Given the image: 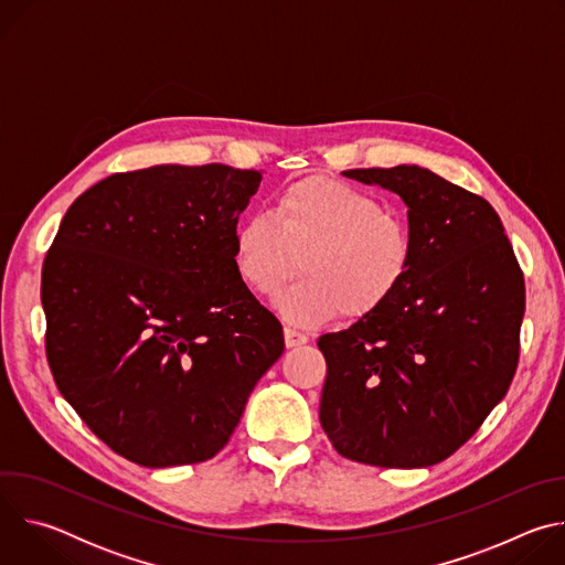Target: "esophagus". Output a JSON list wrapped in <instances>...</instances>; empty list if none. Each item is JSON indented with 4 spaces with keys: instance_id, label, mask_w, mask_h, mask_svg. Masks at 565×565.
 I'll return each instance as SVG.
<instances>
[{
    "instance_id": "obj_1",
    "label": "esophagus",
    "mask_w": 565,
    "mask_h": 565,
    "mask_svg": "<svg viewBox=\"0 0 565 565\" xmlns=\"http://www.w3.org/2000/svg\"><path fill=\"white\" fill-rule=\"evenodd\" d=\"M284 340H286V347H288V349H295V347L306 344V342H308V335L301 333V331H297V329L286 327V329H284Z\"/></svg>"
}]
</instances>
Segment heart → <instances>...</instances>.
Wrapping results in <instances>:
<instances>
[{"label":"heart","instance_id":"b5f03b06","mask_svg":"<svg viewBox=\"0 0 565 565\" xmlns=\"http://www.w3.org/2000/svg\"><path fill=\"white\" fill-rule=\"evenodd\" d=\"M414 253L405 216L373 192L329 177L290 183L275 196L273 214L238 221L232 241L234 270L257 295L284 286L299 262L301 279L275 301L299 327L377 310L409 277Z\"/></svg>","mask_w":565,"mask_h":565}]
</instances>
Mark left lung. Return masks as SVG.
I'll list each match as a JSON object with an SVG mask.
<instances>
[{
  "label": "left lung",
  "mask_w": 565,
  "mask_h": 565,
  "mask_svg": "<svg viewBox=\"0 0 565 565\" xmlns=\"http://www.w3.org/2000/svg\"><path fill=\"white\" fill-rule=\"evenodd\" d=\"M344 177L407 203L416 253L386 303L317 340L327 360L319 423L349 460L429 467L460 449L512 384L523 270L482 196L416 166Z\"/></svg>",
  "instance_id": "1"
}]
</instances>
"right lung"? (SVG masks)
<instances>
[{
	"instance_id": "add662e5",
	"label": "right lung",
	"mask_w": 565,
	"mask_h": 565,
	"mask_svg": "<svg viewBox=\"0 0 565 565\" xmlns=\"http://www.w3.org/2000/svg\"><path fill=\"white\" fill-rule=\"evenodd\" d=\"M262 172L153 166L66 210L42 266L46 360L64 399L142 467L216 456L284 353L232 241Z\"/></svg>"
}]
</instances>
